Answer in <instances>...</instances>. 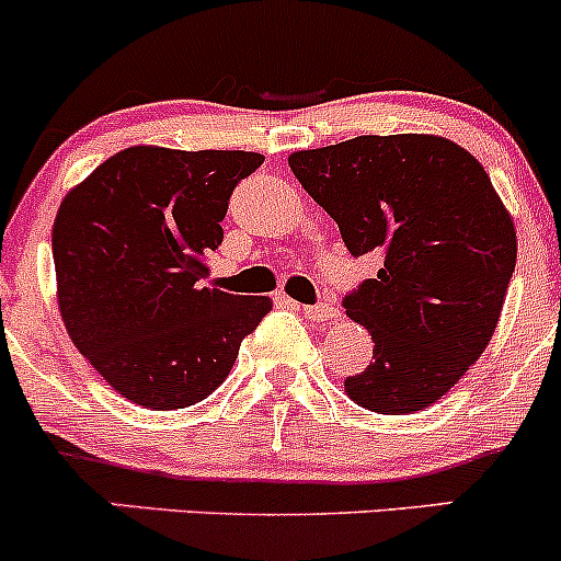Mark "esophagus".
<instances>
[{"instance_id": "esophagus-1", "label": "esophagus", "mask_w": 561, "mask_h": 561, "mask_svg": "<svg viewBox=\"0 0 561 561\" xmlns=\"http://www.w3.org/2000/svg\"><path fill=\"white\" fill-rule=\"evenodd\" d=\"M305 313V319L313 321V323H323L329 319H334L337 316V310L332 308V305H305V308H299Z\"/></svg>"}]
</instances>
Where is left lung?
Segmentation results:
<instances>
[{"label":"left lung","mask_w":561,"mask_h":561,"mask_svg":"<svg viewBox=\"0 0 561 561\" xmlns=\"http://www.w3.org/2000/svg\"><path fill=\"white\" fill-rule=\"evenodd\" d=\"M288 167L354 256L383 253L343 302L373 334L345 394L383 415L435 405L486 351L516 270L513 218L483 164L446 137L365 135Z\"/></svg>","instance_id":"1"}]
</instances>
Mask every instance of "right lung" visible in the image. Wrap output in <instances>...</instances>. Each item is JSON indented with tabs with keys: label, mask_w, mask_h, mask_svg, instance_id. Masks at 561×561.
Masks as SVG:
<instances>
[{
	"label": "right lung",
	"mask_w": 561,
	"mask_h": 561,
	"mask_svg": "<svg viewBox=\"0 0 561 561\" xmlns=\"http://www.w3.org/2000/svg\"><path fill=\"white\" fill-rule=\"evenodd\" d=\"M262 153L131 146L61 199L56 299L69 337L113 391L151 410L210 397L273 310L207 283V253Z\"/></svg>",
	"instance_id": "obj_1"
}]
</instances>
